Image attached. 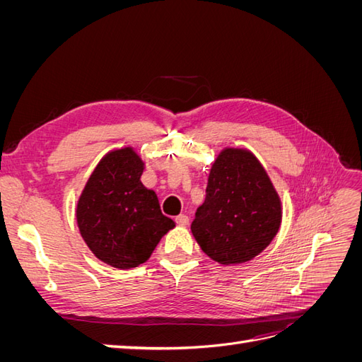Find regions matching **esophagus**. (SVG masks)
Here are the masks:
<instances>
[{"mask_svg": "<svg viewBox=\"0 0 362 362\" xmlns=\"http://www.w3.org/2000/svg\"><path fill=\"white\" fill-rule=\"evenodd\" d=\"M175 222H177L178 226H187L189 225V217L185 214H180L175 217Z\"/></svg>", "mask_w": 362, "mask_h": 362, "instance_id": "34e87169", "label": "esophagus"}]
</instances>
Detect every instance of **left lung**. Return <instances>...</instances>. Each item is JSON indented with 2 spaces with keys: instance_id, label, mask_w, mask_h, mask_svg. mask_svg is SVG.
Returning <instances> with one entry per match:
<instances>
[{
  "instance_id": "8db88e82",
  "label": "left lung",
  "mask_w": 362,
  "mask_h": 362,
  "mask_svg": "<svg viewBox=\"0 0 362 362\" xmlns=\"http://www.w3.org/2000/svg\"><path fill=\"white\" fill-rule=\"evenodd\" d=\"M281 222V198L259 160L246 148H223L192 222L201 249L218 264H242L272 243Z\"/></svg>"
}]
</instances>
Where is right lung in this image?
Returning a JSON list of instances; mask_svg holds the SVG:
<instances>
[{
  "instance_id": "add662e5",
  "label": "right lung",
  "mask_w": 362,
  "mask_h": 362,
  "mask_svg": "<svg viewBox=\"0 0 362 362\" xmlns=\"http://www.w3.org/2000/svg\"><path fill=\"white\" fill-rule=\"evenodd\" d=\"M145 161L133 146L113 149L96 164L76 202V225L93 255L116 269H134L175 228L154 190L140 181Z\"/></svg>"
}]
</instances>
